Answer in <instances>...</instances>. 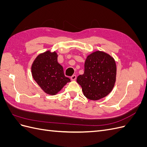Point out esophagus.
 <instances>
[{
	"mask_svg": "<svg viewBox=\"0 0 147 147\" xmlns=\"http://www.w3.org/2000/svg\"><path fill=\"white\" fill-rule=\"evenodd\" d=\"M76 78H77V76L75 75H73L72 77H70L71 80H76Z\"/></svg>",
	"mask_w": 147,
	"mask_h": 147,
	"instance_id": "esophagus-1",
	"label": "esophagus"
}]
</instances>
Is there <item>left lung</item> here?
<instances>
[{"mask_svg":"<svg viewBox=\"0 0 147 147\" xmlns=\"http://www.w3.org/2000/svg\"><path fill=\"white\" fill-rule=\"evenodd\" d=\"M117 65L113 57L104 51H96L87 56L84 71L77 78L84 96L97 100L112 91L116 82Z\"/></svg>","mask_w":147,"mask_h":147,"instance_id":"obj_1","label":"left lung"}]
</instances>
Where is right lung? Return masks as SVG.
I'll use <instances>...</instances> for the list:
<instances>
[{"mask_svg": "<svg viewBox=\"0 0 147 147\" xmlns=\"http://www.w3.org/2000/svg\"><path fill=\"white\" fill-rule=\"evenodd\" d=\"M32 77L45 93L55 95L70 82L64 74L63 66L57 63L56 52L50 50L38 55L31 67Z\"/></svg>", "mask_w": 147, "mask_h": 147, "instance_id": "obj_1", "label": "right lung"}]
</instances>
